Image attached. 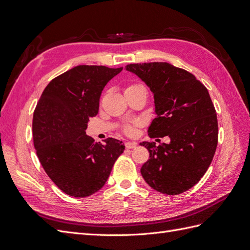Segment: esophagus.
<instances>
[{
  "label": "esophagus",
  "mask_w": 250,
  "mask_h": 250,
  "mask_svg": "<svg viewBox=\"0 0 250 250\" xmlns=\"http://www.w3.org/2000/svg\"><path fill=\"white\" fill-rule=\"evenodd\" d=\"M125 146L128 149H132V148H134L135 146H137V143H135V142H126L125 143Z\"/></svg>",
  "instance_id": "1"
}]
</instances>
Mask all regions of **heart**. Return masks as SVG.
Masks as SVG:
<instances>
[{"instance_id":"obj_1","label":"heart","mask_w":250,"mask_h":250,"mask_svg":"<svg viewBox=\"0 0 250 250\" xmlns=\"http://www.w3.org/2000/svg\"><path fill=\"white\" fill-rule=\"evenodd\" d=\"M139 85H141V84H132V85L128 86V87H134V86H139ZM137 126H138V123H137V122L126 123V124L124 125V127H123V129H124L125 133H127V134H133L134 131H135V127H137Z\"/></svg>"}]
</instances>
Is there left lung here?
<instances>
[{
  "mask_svg": "<svg viewBox=\"0 0 250 250\" xmlns=\"http://www.w3.org/2000/svg\"><path fill=\"white\" fill-rule=\"evenodd\" d=\"M150 87L157 117L148 135L170 144L143 142L150 157L142 176L155 191L177 195L190 190L213 161L218 144L216 109L208 88L193 74L168 62L127 64Z\"/></svg>",
  "mask_w": 250,
  "mask_h": 250,
  "instance_id": "8db88e82",
  "label": "left lung"
}]
</instances>
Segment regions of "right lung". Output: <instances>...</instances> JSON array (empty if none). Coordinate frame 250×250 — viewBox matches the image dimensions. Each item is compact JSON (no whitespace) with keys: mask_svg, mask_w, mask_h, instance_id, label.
<instances>
[{"mask_svg":"<svg viewBox=\"0 0 250 250\" xmlns=\"http://www.w3.org/2000/svg\"><path fill=\"white\" fill-rule=\"evenodd\" d=\"M123 67L77 65L50 81L33 113V144L48 176L73 197H87L106 183L124 144L108 138L102 145L86 135L107 82Z\"/></svg>","mask_w":250,"mask_h":250,"instance_id":"obj_1","label":"right lung"}]
</instances>
